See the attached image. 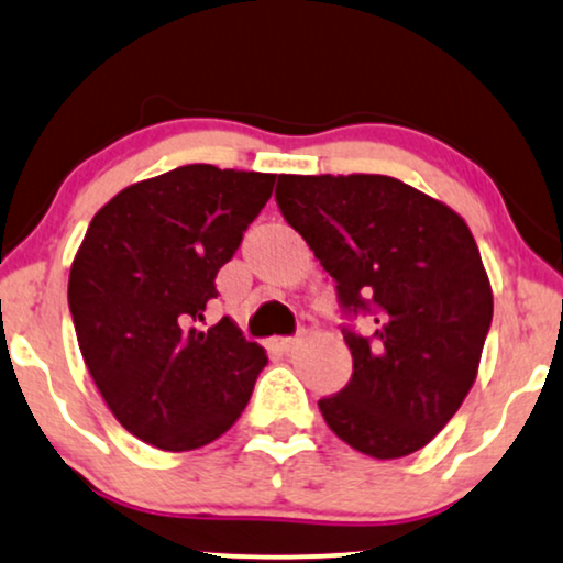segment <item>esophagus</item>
I'll return each instance as SVG.
<instances>
[{
  "label": "esophagus",
  "instance_id": "1",
  "mask_svg": "<svg viewBox=\"0 0 563 563\" xmlns=\"http://www.w3.org/2000/svg\"><path fill=\"white\" fill-rule=\"evenodd\" d=\"M298 345H301V340H298V338H275L273 340V347H275V351H280V353L296 351Z\"/></svg>",
  "mask_w": 563,
  "mask_h": 563
}]
</instances>
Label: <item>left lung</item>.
Returning a JSON list of instances; mask_svg holds the SVG:
<instances>
[{
	"label": "left lung",
	"mask_w": 563,
	"mask_h": 563,
	"mask_svg": "<svg viewBox=\"0 0 563 563\" xmlns=\"http://www.w3.org/2000/svg\"><path fill=\"white\" fill-rule=\"evenodd\" d=\"M275 199L334 277L343 309L374 322L366 338L343 330L353 376L319 400L327 426L376 460L423 450L471 393L494 317L471 229L379 174H280Z\"/></svg>",
	"instance_id": "8db88e82"
}]
</instances>
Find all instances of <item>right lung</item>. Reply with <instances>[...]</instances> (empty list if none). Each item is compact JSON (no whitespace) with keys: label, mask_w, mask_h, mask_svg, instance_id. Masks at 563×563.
Wrapping results in <instances>:
<instances>
[{"label":"right lung","mask_w":563,"mask_h":563,"mask_svg":"<svg viewBox=\"0 0 563 563\" xmlns=\"http://www.w3.org/2000/svg\"><path fill=\"white\" fill-rule=\"evenodd\" d=\"M273 184L191 163L122 189L90 220L69 269L77 345L113 418L145 444L199 450L252 397L265 347L231 319L197 322Z\"/></svg>","instance_id":"1"}]
</instances>
